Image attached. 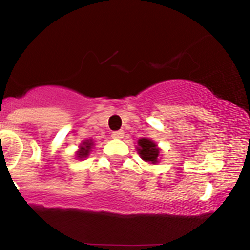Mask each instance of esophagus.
<instances>
[{
  "instance_id": "34e87169",
  "label": "esophagus",
  "mask_w": 250,
  "mask_h": 250,
  "mask_svg": "<svg viewBox=\"0 0 250 250\" xmlns=\"http://www.w3.org/2000/svg\"><path fill=\"white\" fill-rule=\"evenodd\" d=\"M123 135H125L123 130H117V131H113V134H111V137H113V139H122Z\"/></svg>"
}]
</instances>
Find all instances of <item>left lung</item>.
Segmentation results:
<instances>
[{
	"mask_svg": "<svg viewBox=\"0 0 250 250\" xmlns=\"http://www.w3.org/2000/svg\"><path fill=\"white\" fill-rule=\"evenodd\" d=\"M136 150L143 161L150 163V165L159 163L160 157H161V155H160L161 149L159 148L156 142H154L151 139H148V137H141V139H139Z\"/></svg>",
	"mask_w": 250,
	"mask_h": 250,
	"instance_id": "1",
	"label": "left lung"
}]
</instances>
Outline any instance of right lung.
Instances as JSON below:
<instances>
[{
    "label": "right lung",
    "instance_id": "right-lung-1",
    "mask_svg": "<svg viewBox=\"0 0 250 250\" xmlns=\"http://www.w3.org/2000/svg\"><path fill=\"white\" fill-rule=\"evenodd\" d=\"M94 149V141L91 139L84 140V141L81 142L80 145L79 150L76 151L75 157L77 160H85L89 156V154L93 151Z\"/></svg>",
    "mask_w": 250,
    "mask_h": 250
}]
</instances>
